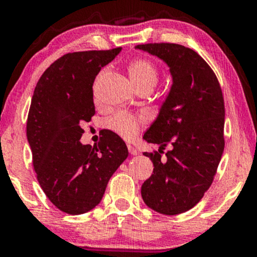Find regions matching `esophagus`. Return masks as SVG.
Instances as JSON below:
<instances>
[{
	"label": "esophagus",
	"instance_id": "1",
	"mask_svg": "<svg viewBox=\"0 0 257 257\" xmlns=\"http://www.w3.org/2000/svg\"><path fill=\"white\" fill-rule=\"evenodd\" d=\"M128 151H129V153H131V155H133V156L139 155L138 149H135V147L132 146V145H128Z\"/></svg>",
	"mask_w": 257,
	"mask_h": 257
}]
</instances>
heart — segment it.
<instances>
[{"mask_svg":"<svg viewBox=\"0 0 257 257\" xmlns=\"http://www.w3.org/2000/svg\"><path fill=\"white\" fill-rule=\"evenodd\" d=\"M105 72L106 69L101 70L98 79L101 78ZM129 75L138 88L153 87L157 82L158 70L151 59L138 58L129 64ZM145 120L146 118L143 116H137V114L129 113V112H118L107 119L106 125L110 131L116 133L123 139L132 140L137 137L140 125L145 123Z\"/></svg>","mask_w":257,"mask_h":257,"instance_id":"b5f03b06","label":"heart"}]
</instances>
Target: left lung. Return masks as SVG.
Masks as SVG:
<instances>
[{
  "mask_svg": "<svg viewBox=\"0 0 257 257\" xmlns=\"http://www.w3.org/2000/svg\"><path fill=\"white\" fill-rule=\"evenodd\" d=\"M167 63L173 84L144 139L159 145L145 152L153 174L141 186L149 208L164 215L192 209L213 184L225 149V102L211 67L197 52L176 43L138 44ZM167 145L172 149L161 156Z\"/></svg>",
  "mask_w": 257,
  "mask_h": 257,
  "instance_id": "8db88e82",
  "label": "left lung"
}]
</instances>
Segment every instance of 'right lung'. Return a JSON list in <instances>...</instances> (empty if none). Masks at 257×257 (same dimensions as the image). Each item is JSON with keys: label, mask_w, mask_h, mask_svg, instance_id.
<instances>
[{"label": "right lung", "mask_w": 257, "mask_h": 257, "mask_svg": "<svg viewBox=\"0 0 257 257\" xmlns=\"http://www.w3.org/2000/svg\"><path fill=\"white\" fill-rule=\"evenodd\" d=\"M122 48L67 53L38 79L29 110L26 137L43 192L70 215L95 208L128 149L116 133L105 131L95 146L82 145L83 122L95 114L93 83L101 67Z\"/></svg>", "instance_id": "1"}]
</instances>
